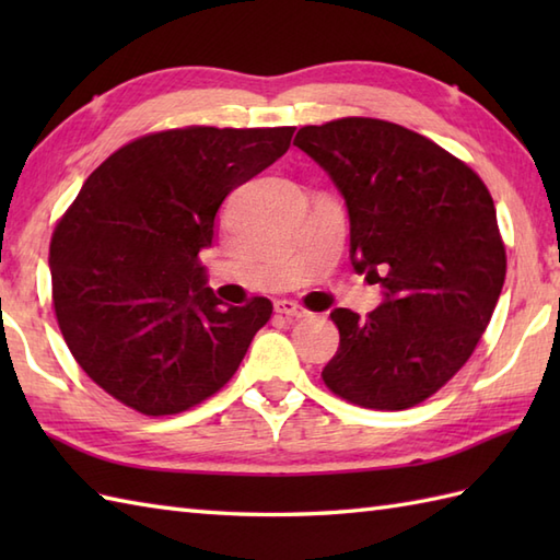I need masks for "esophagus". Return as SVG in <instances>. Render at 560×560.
<instances>
[{
	"mask_svg": "<svg viewBox=\"0 0 560 560\" xmlns=\"http://www.w3.org/2000/svg\"><path fill=\"white\" fill-rule=\"evenodd\" d=\"M273 311H277L279 315H287V317H295V319H303V317H307L311 313L305 311L303 305H299V303H293V301H277L273 303Z\"/></svg>",
	"mask_w": 560,
	"mask_h": 560,
	"instance_id": "esophagus-1",
	"label": "esophagus"
}]
</instances>
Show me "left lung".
I'll return each mask as SVG.
<instances>
[{
    "label": "left lung",
    "mask_w": 560,
    "mask_h": 560,
    "mask_svg": "<svg viewBox=\"0 0 560 560\" xmlns=\"http://www.w3.org/2000/svg\"><path fill=\"white\" fill-rule=\"evenodd\" d=\"M305 151L347 201L351 265L383 287L361 319L331 311L339 349L325 385L365 409L428 399L469 361L505 281V247L481 177L395 122L343 117L301 127Z\"/></svg>",
    "instance_id": "1"
}]
</instances>
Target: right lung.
<instances>
[{"mask_svg":"<svg viewBox=\"0 0 560 560\" xmlns=\"http://www.w3.org/2000/svg\"><path fill=\"white\" fill-rule=\"evenodd\" d=\"M293 132L168 129L117 149L83 183L52 233V303L71 355L110 397L168 416L233 377L271 303L219 301L199 253L223 199L281 159Z\"/></svg>","mask_w":560,"mask_h":560,"instance_id":"obj_1","label":"right lung"}]
</instances>
